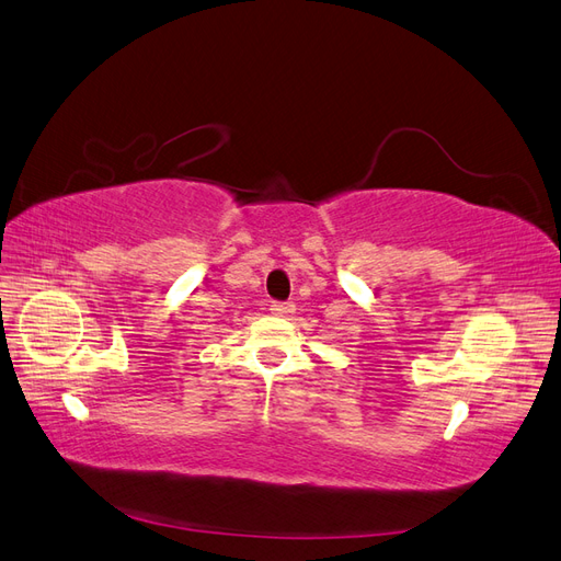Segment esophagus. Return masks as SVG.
<instances>
[{"instance_id": "obj_1", "label": "esophagus", "mask_w": 561, "mask_h": 561, "mask_svg": "<svg viewBox=\"0 0 561 561\" xmlns=\"http://www.w3.org/2000/svg\"><path fill=\"white\" fill-rule=\"evenodd\" d=\"M270 310H272V314L289 317V314H294V312H296V306H294V302H272Z\"/></svg>"}]
</instances>
